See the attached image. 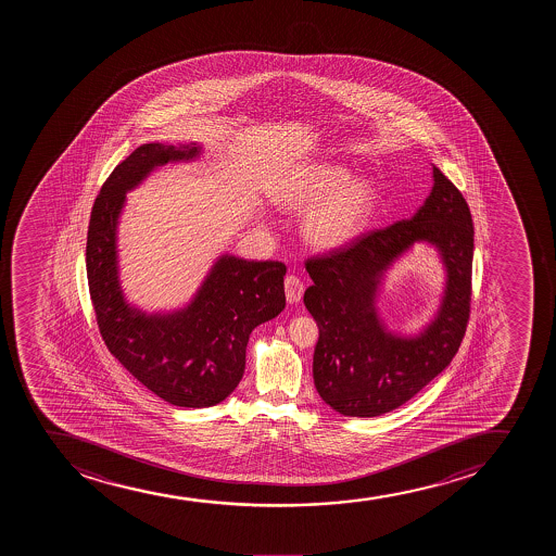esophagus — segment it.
<instances>
[{
	"mask_svg": "<svg viewBox=\"0 0 556 556\" xmlns=\"http://www.w3.org/2000/svg\"><path fill=\"white\" fill-rule=\"evenodd\" d=\"M302 293H304V283H302L299 276H286V299L289 304H296L301 301Z\"/></svg>",
	"mask_w": 556,
	"mask_h": 556,
	"instance_id": "34e87169",
	"label": "esophagus"
}]
</instances>
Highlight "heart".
<instances>
[{"mask_svg": "<svg viewBox=\"0 0 556 556\" xmlns=\"http://www.w3.org/2000/svg\"><path fill=\"white\" fill-rule=\"evenodd\" d=\"M349 179L343 166L309 165L283 181L275 191V200L288 210H306L304 233L319 249H338L367 228L377 189L369 179Z\"/></svg>", "mask_w": 556, "mask_h": 556, "instance_id": "heart-1", "label": "heart"}]
</instances>
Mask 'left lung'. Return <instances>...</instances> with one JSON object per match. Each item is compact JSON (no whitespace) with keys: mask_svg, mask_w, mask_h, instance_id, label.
<instances>
[{"mask_svg":"<svg viewBox=\"0 0 556 556\" xmlns=\"http://www.w3.org/2000/svg\"><path fill=\"white\" fill-rule=\"evenodd\" d=\"M472 218L453 181L434 166V187L414 217L307 257L304 293L319 326L313 382L339 414L377 417L408 403L453 362L471 312ZM414 242L434 243L448 270L437 319L415 339L388 333L374 299L382 273Z\"/></svg>","mask_w":556,"mask_h":556,"instance_id":"obj_1","label":"left lung"}]
</instances>
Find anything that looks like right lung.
Masks as SVG:
<instances>
[{
	"label": "right lung",
	"instance_id": "obj_1",
	"mask_svg": "<svg viewBox=\"0 0 556 556\" xmlns=\"http://www.w3.org/2000/svg\"><path fill=\"white\" fill-rule=\"evenodd\" d=\"M200 147L150 142L115 166L90 211L87 280L98 328L109 352L148 390L181 408L223 403L244 372L255 326L286 307L281 262L223 255L189 306L147 313L124 301L116 262V224L126 192L153 168L197 157Z\"/></svg>",
	"mask_w": 556,
	"mask_h": 556
}]
</instances>
